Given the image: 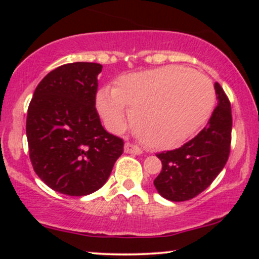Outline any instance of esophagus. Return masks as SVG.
<instances>
[{"mask_svg":"<svg viewBox=\"0 0 259 259\" xmlns=\"http://www.w3.org/2000/svg\"><path fill=\"white\" fill-rule=\"evenodd\" d=\"M124 151H125V153H130V154H141L142 153L141 148H140L138 145L130 144V142H126L125 146H124Z\"/></svg>","mask_w":259,"mask_h":259,"instance_id":"1","label":"esophagus"}]
</instances>
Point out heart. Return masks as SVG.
Wrapping results in <instances>:
<instances>
[{"label": "heart", "mask_w": 259, "mask_h": 259, "mask_svg": "<svg viewBox=\"0 0 259 259\" xmlns=\"http://www.w3.org/2000/svg\"><path fill=\"white\" fill-rule=\"evenodd\" d=\"M212 81L183 67H163L129 74L114 90L102 89L97 107L112 130L123 129L127 108L138 138L151 148H169L185 141L206 123L214 108Z\"/></svg>", "instance_id": "1"}]
</instances>
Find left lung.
Masks as SVG:
<instances>
[{"label":"left lung","mask_w":259,"mask_h":259,"mask_svg":"<svg viewBox=\"0 0 259 259\" xmlns=\"http://www.w3.org/2000/svg\"><path fill=\"white\" fill-rule=\"evenodd\" d=\"M218 106L194 139L171 151L157 153L162 170L153 181L160 196L173 202L191 200L207 189L227 164L233 117L227 94L214 84Z\"/></svg>","instance_id":"1"}]
</instances>
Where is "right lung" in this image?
Returning a JSON list of instances; mask_svg holds the SVG:
<instances>
[{"instance_id":"add662e5","label":"right lung","mask_w":259,"mask_h":259,"mask_svg":"<svg viewBox=\"0 0 259 259\" xmlns=\"http://www.w3.org/2000/svg\"><path fill=\"white\" fill-rule=\"evenodd\" d=\"M102 65L75 62L50 72L35 89L26 117L29 156L55 191L85 196L105 185L124 141L103 129L96 109Z\"/></svg>"}]
</instances>
